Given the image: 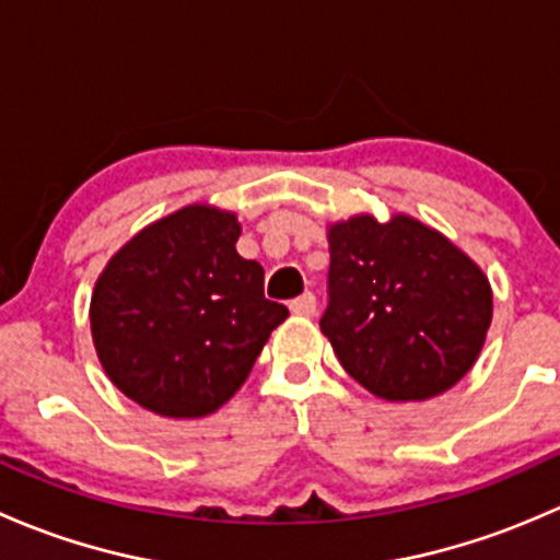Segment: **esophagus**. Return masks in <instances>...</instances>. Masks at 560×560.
Returning a JSON list of instances; mask_svg holds the SVG:
<instances>
[{"mask_svg":"<svg viewBox=\"0 0 560 560\" xmlns=\"http://www.w3.org/2000/svg\"><path fill=\"white\" fill-rule=\"evenodd\" d=\"M290 308H292V314H298V316H314L316 298L312 295V292H303V295H298L295 301L290 303Z\"/></svg>","mask_w":560,"mask_h":560,"instance_id":"obj_1","label":"esophagus"}]
</instances>
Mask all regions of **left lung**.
<instances>
[{
  "label": "left lung",
  "mask_w": 560,
  "mask_h": 560,
  "mask_svg": "<svg viewBox=\"0 0 560 560\" xmlns=\"http://www.w3.org/2000/svg\"><path fill=\"white\" fill-rule=\"evenodd\" d=\"M327 244L319 327L343 371L385 400H428L457 385L493 319L479 265L406 213L336 222Z\"/></svg>",
  "instance_id": "1"
}]
</instances>
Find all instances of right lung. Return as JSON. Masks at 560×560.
Masks as SVG:
<instances>
[{"label": "right lung", "instance_id": "right-lung-1", "mask_svg": "<svg viewBox=\"0 0 560 560\" xmlns=\"http://www.w3.org/2000/svg\"><path fill=\"white\" fill-rule=\"evenodd\" d=\"M238 217L195 202L127 241L92 292V338L105 374L143 409L206 417L246 382L290 316L265 298V270L235 252Z\"/></svg>", "mask_w": 560, "mask_h": 560}]
</instances>
